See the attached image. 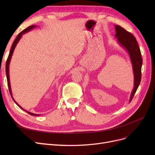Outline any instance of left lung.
Returning <instances> with one entry per match:
<instances>
[{"mask_svg":"<svg viewBox=\"0 0 155 155\" xmlns=\"http://www.w3.org/2000/svg\"><path fill=\"white\" fill-rule=\"evenodd\" d=\"M116 35L117 40L119 44L128 51L133 64V69L134 73V88L131 93L130 97V102L133 100L134 94L141 81L142 78V58L140 47L135 37L125 30L122 27L118 25L115 26Z\"/></svg>","mask_w":155,"mask_h":155,"instance_id":"obj_1","label":"left lung"}]
</instances>
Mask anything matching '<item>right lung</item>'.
Listing matches in <instances>:
<instances>
[{"label":"right lung","mask_w":155,"mask_h":155,"mask_svg":"<svg viewBox=\"0 0 155 155\" xmlns=\"http://www.w3.org/2000/svg\"><path fill=\"white\" fill-rule=\"evenodd\" d=\"M35 26H34V25H32V26H28L27 28H26V29H25L23 31H22L21 33H19V34H18V35H17V37H16V39H15V41H14V42H13V45H12V48H11V50H10V54H9V55H8V59H7V61H6V77H7V81H8V88H9V91H10V95H11V96H12V99H13V100L15 102V104L19 107L21 109H22V110H24L25 111H26V112H28V114H30V115H32V116H39V114H34V113H31V112H28V111H27V110H25V109H23V108H22L19 105H18L17 103L15 101V100L13 99V97H12V89H11V86H10V75H9V65H10V61H11V59H12V55H13V51H14V50H15V46H16V45H17V44L18 43V42L19 41V40L21 39V37H22V35L24 34H25V33H26V32H28V31H30L31 29H33L34 28H35Z\"/></svg>","instance_id":"right-lung-1"}]
</instances>
